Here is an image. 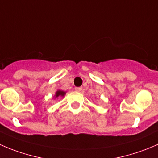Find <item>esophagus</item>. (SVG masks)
Listing matches in <instances>:
<instances>
[{
  "label": "esophagus",
  "instance_id": "esophagus-1",
  "mask_svg": "<svg viewBox=\"0 0 158 158\" xmlns=\"http://www.w3.org/2000/svg\"><path fill=\"white\" fill-rule=\"evenodd\" d=\"M76 89V92H81L82 91V87H76V89Z\"/></svg>",
  "mask_w": 158,
  "mask_h": 158
}]
</instances>
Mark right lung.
Listing matches in <instances>:
<instances>
[{
  "label": "right lung",
  "mask_w": 158,
  "mask_h": 158,
  "mask_svg": "<svg viewBox=\"0 0 158 158\" xmlns=\"http://www.w3.org/2000/svg\"><path fill=\"white\" fill-rule=\"evenodd\" d=\"M65 92H63V91H60V90H59V91L56 92V97H58V96H63L64 95H65Z\"/></svg>",
  "instance_id": "right-lung-1"
}]
</instances>
